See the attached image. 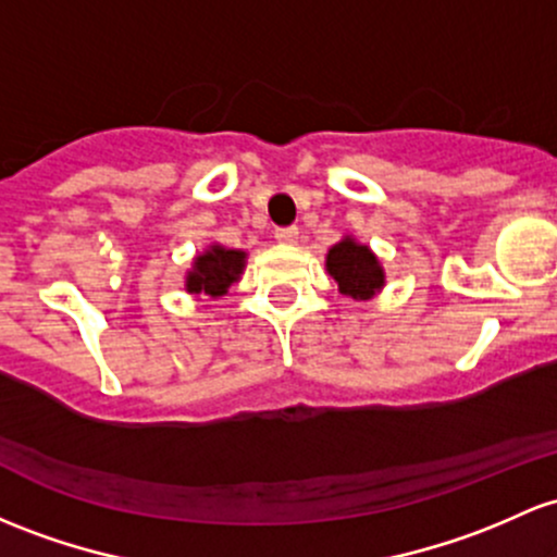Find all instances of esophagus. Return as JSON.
I'll list each match as a JSON object with an SVG mask.
<instances>
[{
	"label": "esophagus",
	"instance_id": "1",
	"mask_svg": "<svg viewBox=\"0 0 557 557\" xmlns=\"http://www.w3.org/2000/svg\"><path fill=\"white\" fill-rule=\"evenodd\" d=\"M274 237H277V243H283V246H293V243L298 240V230L296 227H280V230H274Z\"/></svg>",
	"mask_w": 557,
	"mask_h": 557
}]
</instances>
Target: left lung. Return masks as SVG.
Returning <instances> with one entry per match:
<instances>
[{"label": "left lung", "instance_id": "obj_1", "mask_svg": "<svg viewBox=\"0 0 557 557\" xmlns=\"http://www.w3.org/2000/svg\"><path fill=\"white\" fill-rule=\"evenodd\" d=\"M325 267L330 277L338 283V290L357 301H368L386 285V272H383L377 256L368 246L354 240L351 235H346L327 250Z\"/></svg>", "mask_w": 557, "mask_h": 557}]
</instances>
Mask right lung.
<instances>
[{"instance_id":"obj_1","label":"right lung","mask_w":557,"mask_h":557,"mask_svg":"<svg viewBox=\"0 0 557 557\" xmlns=\"http://www.w3.org/2000/svg\"><path fill=\"white\" fill-rule=\"evenodd\" d=\"M243 269H246V250L224 248L213 243L203 253L195 256L193 269L185 277V290L193 296L219 298L230 290L232 283L240 280Z\"/></svg>"}]
</instances>
